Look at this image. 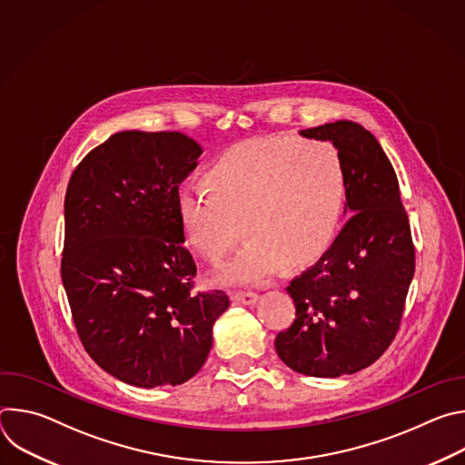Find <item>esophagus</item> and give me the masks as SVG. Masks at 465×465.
<instances>
[{"label": "esophagus", "instance_id": "34e87169", "mask_svg": "<svg viewBox=\"0 0 465 465\" xmlns=\"http://www.w3.org/2000/svg\"><path fill=\"white\" fill-rule=\"evenodd\" d=\"M232 300L241 305H253L257 300V294L255 292H233Z\"/></svg>", "mask_w": 465, "mask_h": 465}]
</instances>
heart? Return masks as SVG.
Here are the masks:
<instances>
[{
    "label": "heart",
    "instance_id": "obj_1",
    "mask_svg": "<svg viewBox=\"0 0 465 465\" xmlns=\"http://www.w3.org/2000/svg\"><path fill=\"white\" fill-rule=\"evenodd\" d=\"M207 187L183 185L174 215L187 246L219 262L239 237L248 241L221 271L228 285L267 280L285 261L303 267L333 244L348 194L346 169L335 145L272 136L239 143L203 174Z\"/></svg>",
    "mask_w": 465,
    "mask_h": 465
}]
</instances>
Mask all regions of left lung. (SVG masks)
<instances>
[{"label":"left lung","instance_id":"left-lung-1","mask_svg":"<svg viewBox=\"0 0 465 465\" xmlns=\"http://www.w3.org/2000/svg\"><path fill=\"white\" fill-rule=\"evenodd\" d=\"M341 153L350 221L329 250L291 282L294 323L276 337L278 357L311 377H339L373 364L401 323L416 255L400 182L362 124L342 119L300 130Z\"/></svg>","mask_w":465,"mask_h":465}]
</instances>
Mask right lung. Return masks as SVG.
<instances>
[{"label": "right lung", "instance_id": "right-lung-1", "mask_svg": "<svg viewBox=\"0 0 465 465\" xmlns=\"http://www.w3.org/2000/svg\"><path fill=\"white\" fill-rule=\"evenodd\" d=\"M203 147L182 132L124 130L74 171L62 283L84 350L115 379L176 386L206 362L223 291L194 292L174 194Z\"/></svg>", "mask_w": 465, "mask_h": 465}]
</instances>
